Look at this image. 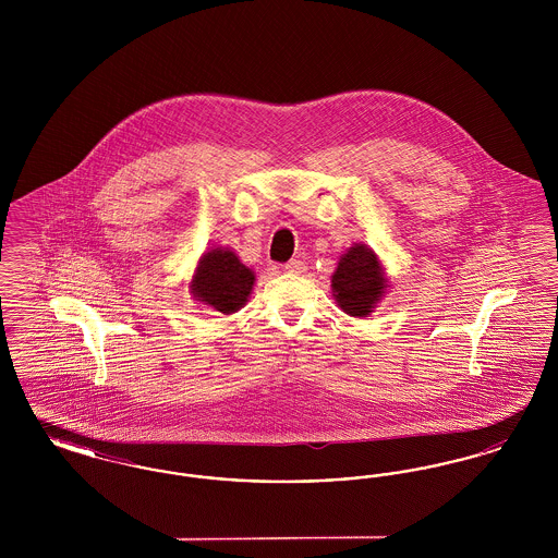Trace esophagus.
Returning <instances> with one entry per match:
<instances>
[{
	"mask_svg": "<svg viewBox=\"0 0 558 558\" xmlns=\"http://www.w3.org/2000/svg\"><path fill=\"white\" fill-rule=\"evenodd\" d=\"M287 271H292V274H303L305 269H307V264L303 262V259H291L287 266H284Z\"/></svg>",
	"mask_w": 558,
	"mask_h": 558,
	"instance_id": "obj_1",
	"label": "esophagus"
}]
</instances>
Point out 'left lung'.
Returning a JSON list of instances; mask_svg holds the SVG:
<instances>
[{"mask_svg":"<svg viewBox=\"0 0 558 558\" xmlns=\"http://www.w3.org/2000/svg\"><path fill=\"white\" fill-rule=\"evenodd\" d=\"M387 289L374 251L355 244L341 257L332 276V292L339 307L349 316H368Z\"/></svg>","mask_w":558,"mask_h":558,"instance_id":"left-lung-1","label":"left lung"}]
</instances>
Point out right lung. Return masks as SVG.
<instances>
[{"label":"right lung","mask_w":558,"mask_h":558,"mask_svg":"<svg viewBox=\"0 0 558 558\" xmlns=\"http://www.w3.org/2000/svg\"><path fill=\"white\" fill-rule=\"evenodd\" d=\"M253 282V271L242 266L232 251L213 248L198 262L192 280V292L198 301L211 305L213 310L221 314H234L246 303Z\"/></svg>","instance_id":"right-lung-1"}]
</instances>
